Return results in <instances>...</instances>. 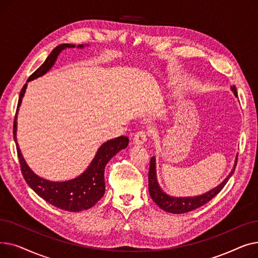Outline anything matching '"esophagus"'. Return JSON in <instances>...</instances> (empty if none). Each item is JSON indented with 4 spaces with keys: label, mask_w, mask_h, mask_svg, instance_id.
<instances>
[{
    "label": "esophagus",
    "mask_w": 258,
    "mask_h": 258,
    "mask_svg": "<svg viewBox=\"0 0 258 258\" xmlns=\"http://www.w3.org/2000/svg\"><path fill=\"white\" fill-rule=\"evenodd\" d=\"M146 140H147V134L143 130L138 131L136 133V135H135V137H134V143L137 144V145H141V144L145 143Z\"/></svg>",
    "instance_id": "esophagus-1"
}]
</instances>
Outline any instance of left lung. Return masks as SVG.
I'll return each instance as SVG.
<instances>
[{
    "instance_id": "obj_1",
    "label": "left lung",
    "mask_w": 258,
    "mask_h": 258,
    "mask_svg": "<svg viewBox=\"0 0 258 258\" xmlns=\"http://www.w3.org/2000/svg\"><path fill=\"white\" fill-rule=\"evenodd\" d=\"M232 91L234 92L235 96H237V91L235 86L233 85L231 87ZM237 162V159H236ZM236 162L233 169L230 172L228 177L218 186L213 188L212 190L198 197H188V198H174L166 195L162 189L160 188L158 181H157V175H156V160L154 157L151 159V164H150V172H148V191L153 199V201L156 204L164 211L170 212V213H186L189 211H192L195 209L200 208L201 206L205 205L210 200H212L216 195H218L224 186L227 184L230 177L233 174L235 167H236Z\"/></svg>"
}]
</instances>
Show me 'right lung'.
I'll return each mask as SVG.
<instances>
[{
    "instance_id": "right-lung-1",
    "label": "right lung",
    "mask_w": 258,
    "mask_h": 258,
    "mask_svg": "<svg viewBox=\"0 0 258 258\" xmlns=\"http://www.w3.org/2000/svg\"><path fill=\"white\" fill-rule=\"evenodd\" d=\"M72 47L75 46L70 44H62L57 46L56 48H54L53 51L49 54L47 59L44 61V63L27 79V83L34 78L44 75L54 64V62H55L59 52L66 48ZM77 47L83 48L84 45H79ZM26 88L27 84H25L21 90L17 113L15 121H13V139H15L17 144L20 166L25 181L33 189V191L36 195L44 199L46 202L50 203L51 205L59 209L77 212L93 207L104 195L105 165L118 152L124 150L128 145V138L126 136H120L103 143L99 147L96 156H95V158L91 162L88 169L83 174H80L79 177L73 180L66 182H51L43 178H39L26 164L17 142V114Z\"/></svg>"
}]
</instances>
